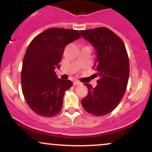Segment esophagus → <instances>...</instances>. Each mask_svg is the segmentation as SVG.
<instances>
[{
	"label": "esophagus",
	"instance_id": "esophagus-1",
	"mask_svg": "<svg viewBox=\"0 0 152 152\" xmlns=\"http://www.w3.org/2000/svg\"><path fill=\"white\" fill-rule=\"evenodd\" d=\"M74 86H78V85H81V83L78 81V80H74Z\"/></svg>",
	"mask_w": 152,
	"mask_h": 152
}]
</instances>
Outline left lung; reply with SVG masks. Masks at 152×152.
Here are the masks:
<instances>
[{
  "label": "left lung",
  "instance_id": "1",
  "mask_svg": "<svg viewBox=\"0 0 152 152\" xmlns=\"http://www.w3.org/2000/svg\"><path fill=\"white\" fill-rule=\"evenodd\" d=\"M80 32L95 48L97 53L95 76L99 77L95 88L90 84H84L88 93L82 99L81 104L93 116H104L118 106L126 93L130 74L126 46L121 38L106 27Z\"/></svg>",
  "mask_w": 152,
  "mask_h": 152
}]
</instances>
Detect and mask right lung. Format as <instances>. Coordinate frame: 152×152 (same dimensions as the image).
Masks as SVG:
<instances>
[{
	"label": "right lung",
	"mask_w": 152,
	"mask_h": 152,
	"mask_svg": "<svg viewBox=\"0 0 152 152\" xmlns=\"http://www.w3.org/2000/svg\"><path fill=\"white\" fill-rule=\"evenodd\" d=\"M80 37L77 30L50 28L28 45L21 72L22 89L28 107L40 116H54L62 109L65 91L73 83L57 78L55 69H59L66 45Z\"/></svg>",
	"instance_id": "obj_1"
}]
</instances>
